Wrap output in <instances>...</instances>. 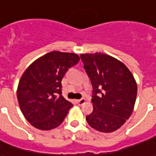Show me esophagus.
Wrapping results in <instances>:
<instances>
[{
  "mask_svg": "<svg viewBox=\"0 0 156 156\" xmlns=\"http://www.w3.org/2000/svg\"><path fill=\"white\" fill-rule=\"evenodd\" d=\"M86 101V99L85 98H81L79 99V100H77V102H78V105H83Z\"/></svg>",
  "mask_w": 156,
  "mask_h": 156,
  "instance_id": "obj_1",
  "label": "esophagus"
}]
</instances>
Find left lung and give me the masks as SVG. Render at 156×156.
I'll use <instances>...</instances> for the list:
<instances>
[{
	"mask_svg": "<svg viewBox=\"0 0 156 156\" xmlns=\"http://www.w3.org/2000/svg\"><path fill=\"white\" fill-rule=\"evenodd\" d=\"M83 68L93 85V112L86 120L103 133L119 129L131 116L137 94L136 82L121 61L103 53L82 54Z\"/></svg>",
	"mask_w": 156,
	"mask_h": 156,
	"instance_id": "8db88e82",
	"label": "left lung"
}]
</instances>
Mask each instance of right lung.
I'll return each instance as SVG.
<instances>
[{
  "label": "right lung",
  "mask_w": 156,
  "mask_h": 156,
  "mask_svg": "<svg viewBox=\"0 0 156 156\" xmlns=\"http://www.w3.org/2000/svg\"><path fill=\"white\" fill-rule=\"evenodd\" d=\"M80 58L73 53L53 51L34 61L20 78L17 99L23 115L42 131L57 127L73 105L62 95V79Z\"/></svg>",
  "instance_id": "obj_1"
}]
</instances>
